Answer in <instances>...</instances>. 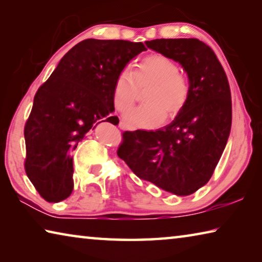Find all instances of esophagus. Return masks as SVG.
I'll list each match as a JSON object with an SVG mask.
<instances>
[{"label":"esophagus","mask_w":262,"mask_h":262,"mask_svg":"<svg viewBox=\"0 0 262 262\" xmlns=\"http://www.w3.org/2000/svg\"><path fill=\"white\" fill-rule=\"evenodd\" d=\"M119 127H120L121 129H125V130H133V129H134V128H133L130 125H128L127 122H123V121L119 122Z\"/></svg>","instance_id":"obj_1"}]
</instances>
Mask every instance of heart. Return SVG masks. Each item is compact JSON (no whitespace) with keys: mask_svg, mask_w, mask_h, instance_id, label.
I'll use <instances>...</instances> for the list:
<instances>
[{"mask_svg":"<svg viewBox=\"0 0 262 262\" xmlns=\"http://www.w3.org/2000/svg\"><path fill=\"white\" fill-rule=\"evenodd\" d=\"M147 103L126 115L132 125L151 128L165 119L176 117L189 96L187 78L179 73L173 60L162 54L145 56L136 64L134 72L128 70L119 75L114 83V105L120 112H127L144 90Z\"/></svg>","mask_w":262,"mask_h":262,"instance_id":"obj_1","label":"heart"}]
</instances>
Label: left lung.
<instances>
[{"instance_id":"8db88e82","label":"left lung","mask_w":262,"mask_h":262,"mask_svg":"<svg viewBox=\"0 0 262 262\" xmlns=\"http://www.w3.org/2000/svg\"><path fill=\"white\" fill-rule=\"evenodd\" d=\"M147 46L179 62L189 96L174 120L157 130L122 133L118 156L139 178L180 196L211 178L231 130L228 77L211 48L195 38L156 39Z\"/></svg>"}]
</instances>
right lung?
<instances>
[{"instance_id":"obj_1","label":"right lung","mask_w":262,"mask_h":262,"mask_svg":"<svg viewBox=\"0 0 262 262\" xmlns=\"http://www.w3.org/2000/svg\"><path fill=\"white\" fill-rule=\"evenodd\" d=\"M142 42L85 39L62 57L38 89L25 123V172L48 202L67 199L74 188L73 151L100 122L117 121L114 83ZM119 121V119H118Z\"/></svg>"}]
</instances>
